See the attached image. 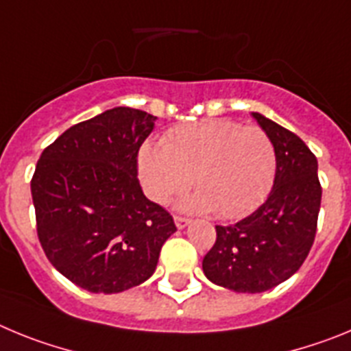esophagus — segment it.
Returning a JSON list of instances; mask_svg holds the SVG:
<instances>
[{
	"label": "esophagus",
	"instance_id": "34e87169",
	"mask_svg": "<svg viewBox=\"0 0 351 351\" xmlns=\"http://www.w3.org/2000/svg\"><path fill=\"white\" fill-rule=\"evenodd\" d=\"M190 225V219L188 218H181V216H176V226H178L179 230L186 228V226Z\"/></svg>",
	"mask_w": 351,
	"mask_h": 351
}]
</instances>
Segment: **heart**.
<instances>
[{
    "mask_svg": "<svg viewBox=\"0 0 351 351\" xmlns=\"http://www.w3.org/2000/svg\"><path fill=\"white\" fill-rule=\"evenodd\" d=\"M278 156L271 137L256 126L226 119L188 123L170 130L163 144L145 142L138 176L147 197L165 204L195 184L184 209L214 210L218 218L251 213L274 182Z\"/></svg>",
    "mask_w": 351,
    "mask_h": 351,
    "instance_id": "heart-1",
    "label": "heart"
}]
</instances>
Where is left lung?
<instances>
[{"instance_id": "left-lung-1", "label": "left lung", "mask_w": 351, "mask_h": 351, "mask_svg": "<svg viewBox=\"0 0 351 351\" xmlns=\"http://www.w3.org/2000/svg\"><path fill=\"white\" fill-rule=\"evenodd\" d=\"M251 116L274 144V184L247 218L216 226V243L202 262L210 283L237 293L267 291L299 271L315 241L322 202L318 161L308 145L269 117Z\"/></svg>"}]
</instances>
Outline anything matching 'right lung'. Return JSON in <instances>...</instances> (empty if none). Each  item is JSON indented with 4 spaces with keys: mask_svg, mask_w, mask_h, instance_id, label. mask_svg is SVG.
<instances>
[{
    "mask_svg": "<svg viewBox=\"0 0 351 351\" xmlns=\"http://www.w3.org/2000/svg\"><path fill=\"white\" fill-rule=\"evenodd\" d=\"M156 117L114 107L56 138L31 179L36 232L56 271L93 293H119L154 274L176 232L145 198L137 154Z\"/></svg>",
    "mask_w": 351,
    "mask_h": 351,
    "instance_id": "right-lung-1",
    "label": "right lung"
}]
</instances>
